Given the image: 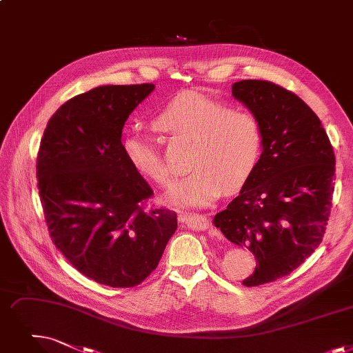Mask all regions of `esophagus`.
Masks as SVG:
<instances>
[{
  "label": "esophagus",
  "instance_id": "obj_1",
  "mask_svg": "<svg viewBox=\"0 0 353 353\" xmlns=\"http://www.w3.org/2000/svg\"><path fill=\"white\" fill-rule=\"evenodd\" d=\"M180 222L194 231H206L210 225L205 214H181Z\"/></svg>",
  "mask_w": 353,
  "mask_h": 353
}]
</instances>
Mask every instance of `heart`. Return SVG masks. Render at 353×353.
Listing matches in <instances>:
<instances>
[{
	"label": "heart",
	"mask_w": 353,
	"mask_h": 353,
	"mask_svg": "<svg viewBox=\"0 0 353 353\" xmlns=\"http://www.w3.org/2000/svg\"><path fill=\"white\" fill-rule=\"evenodd\" d=\"M159 130L192 141L193 170L167 190L168 202L180 208H206L225 190H235L250 179L261 157L263 130L258 119L241 110L183 92L156 117ZM125 159L137 172L167 185L172 172L151 137L130 130L122 140Z\"/></svg>",
	"instance_id": "1"
}]
</instances>
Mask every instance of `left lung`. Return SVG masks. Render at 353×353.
I'll return each mask as SVG.
<instances>
[{
    "instance_id": "1",
    "label": "left lung",
    "mask_w": 353,
    "mask_h": 353,
    "mask_svg": "<svg viewBox=\"0 0 353 353\" xmlns=\"http://www.w3.org/2000/svg\"><path fill=\"white\" fill-rule=\"evenodd\" d=\"M232 97L263 130L255 170L213 223L256 258L243 285L288 275L325 235L333 194L334 154L317 115L296 94L267 81H239Z\"/></svg>"
}]
</instances>
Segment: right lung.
<instances>
[{
    "mask_svg": "<svg viewBox=\"0 0 353 353\" xmlns=\"http://www.w3.org/2000/svg\"><path fill=\"white\" fill-rule=\"evenodd\" d=\"M152 83L103 85L63 103L44 130L39 196L56 248L90 280L134 287L159 265L177 214L144 209L152 194L121 135Z\"/></svg>",
    "mask_w": 353,
    "mask_h": 353,
    "instance_id": "right-lung-1",
    "label": "right lung"
}]
</instances>
